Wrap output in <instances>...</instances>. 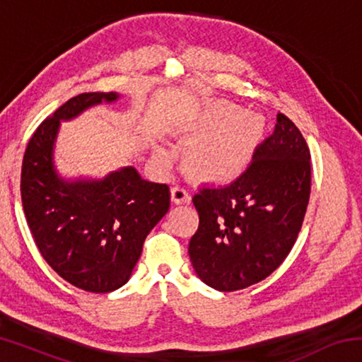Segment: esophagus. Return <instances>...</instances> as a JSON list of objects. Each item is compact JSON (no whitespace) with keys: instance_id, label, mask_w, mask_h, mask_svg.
Segmentation results:
<instances>
[{"instance_id":"obj_1","label":"esophagus","mask_w":362,"mask_h":362,"mask_svg":"<svg viewBox=\"0 0 362 362\" xmlns=\"http://www.w3.org/2000/svg\"><path fill=\"white\" fill-rule=\"evenodd\" d=\"M170 198L175 204H183V203H188L189 201V194H188V189L182 185H175L170 189Z\"/></svg>"}]
</instances>
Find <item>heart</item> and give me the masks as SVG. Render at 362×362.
<instances>
[{
  "instance_id": "1",
  "label": "heart",
  "mask_w": 362,
  "mask_h": 362,
  "mask_svg": "<svg viewBox=\"0 0 362 362\" xmlns=\"http://www.w3.org/2000/svg\"><path fill=\"white\" fill-rule=\"evenodd\" d=\"M188 151V163L196 175L212 182L236 179L247 168L263 132L259 116L226 102H217L194 116L188 124L192 136H201ZM156 156L164 159V153Z\"/></svg>"
}]
</instances>
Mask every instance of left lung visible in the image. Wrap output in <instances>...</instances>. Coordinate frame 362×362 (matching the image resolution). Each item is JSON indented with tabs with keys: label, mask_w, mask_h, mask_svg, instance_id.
Returning <instances> with one entry per match:
<instances>
[{
	"label": "left lung",
	"mask_w": 362,
	"mask_h": 362,
	"mask_svg": "<svg viewBox=\"0 0 362 362\" xmlns=\"http://www.w3.org/2000/svg\"><path fill=\"white\" fill-rule=\"evenodd\" d=\"M310 158L302 132L278 113L273 134L235 182L199 188L193 196L199 226L188 254L203 283L222 292L246 289L284 262L310 201Z\"/></svg>",
	"instance_id": "obj_1"
}]
</instances>
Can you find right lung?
<instances>
[{
  "label": "right lung",
  "mask_w": 362,
  "mask_h": 362,
  "mask_svg": "<svg viewBox=\"0 0 362 362\" xmlns=\"http://www.w3.org/2000/svg\"><path fill=\"white\" fill-rule=\"evenodd\" d=\"M115 93L66 100L28 140L21 196L28 228L49 267L78 289L105 293L127 283L153 226L169 211L166 183L144 180L132 166L103 180L65 182L52 164L60 119H71Z\"/></svg>",
  "instance_id": "add662e5"
}]
</instances>
